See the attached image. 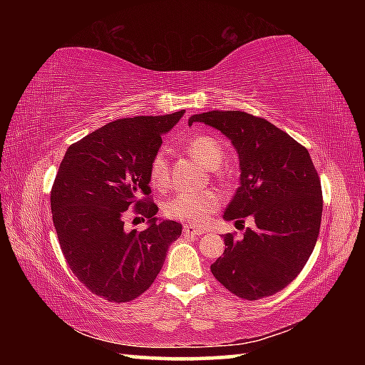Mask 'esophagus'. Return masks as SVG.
<instances>
[{"mask_svg":"<svg viewBox=\"0 0 365 365\" xmlns=\"http://www.w3.org/2000/svg\"><path fill=\"white\" fill-rule=\"evenodd\" d=\"M183 233H185V235H193V237H197V235H202V233H206V232L202 230V228H196V227H193V225H185V227H183Z\"/></svg>","mask_w":365,"mask_h":365,"instance_id":"obj_1","label":"esophagus"}]
</instances>
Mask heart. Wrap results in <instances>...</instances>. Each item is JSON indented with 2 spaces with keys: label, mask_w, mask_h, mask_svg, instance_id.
Here are the masks:
<instances>
[{
  "label": "heart",
  "mask_w": 365,
  "mask_h": 365,
  "mask_svg": "<svg viewBox=\"0 0 365 365\" xmlns=\"http://www.w3.org/2000/svg\"><path fill=\"white\" fill-rule=\"evenodd\" d=\"M185 148L190 156L195 158L202 168L212 170L219 169L227 156L225 148L211 135H195L187 141ZM148 177L154 188L163 190L169 185V163L163 150L154 153L151 158L148 165ZM219 205L220 197L214 191H180L165 202L163 211L169 219L180 220L190 225H202Z\"/></svg>",
  "instance_id": "b5f03b06"
}]
</instances>
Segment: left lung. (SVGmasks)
<instances>
[{
	"mask_svg": "<svg viewBox=\"0 0 365 365\" xmlns=\"http://www.w3.org/2000/svg\"><path fill=\"white\" fill-rule=\"evenodd\" d=\"M193 122L217 128L237 148L242 185L224 219L251 215L256 224L242 240L225 235L212 275L238 298H267L298 277L316 246L324 206L317 170L304 146L262 117L209 110L191 115Z\"/></svg>",
	"mask_w": 365,
	"mask_h": 365,
	"instance_id": "8db88e82",
	"label": "left lung"
}]
</instances>
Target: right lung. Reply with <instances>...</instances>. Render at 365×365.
<instances>
[{
  "mask_svg": "<svg viewBox=\"0 0 365 365\" xmlns=\"http://www.w3.org/2000/svg\"><path fill=\"white\" fill-rule=\"evenodd\" d=\"M183 113L117 119L67 148L51 188L53 222L72 274L100 298H138L182 235V224L154 217L148 165ZM127 208L150 227L123 231Z\"/></svg>",
  "mask_w": 365,
  "mask_h": 365,
  "instance_id": "1",
  "label": "right lung"
}]
</instances>
